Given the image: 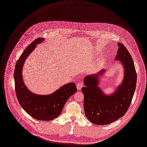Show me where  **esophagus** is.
Instances as JSON below:
<instances>
[{"instance_id": "34e87169", "label": "esophagus", "mask_w": 147, "mask_h": 147, "mask_svg": "<svg viewBox=\"0 0 147 147\" xmlns=\"http://www.w3.org/2000/svg\"><path fill=\"white\" fill-rule=\"evenodd\" d=\"M83 87V84L82 83H78L77 85H76V87H77L78 90H80Z\"/></svg>"}]
</instances>
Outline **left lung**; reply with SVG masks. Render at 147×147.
Segmentation results:
<instances>
[{
	"instance_id": "8db88e82",
	"label": "left lung",
	"mask_w": 147,
	"mask_h": 147,
	"mask_svg": "<svg viewBox=\"0 0 147 147\" xmlns=\"http://www.w3.org/2000/svg\"><path fill=\"white\" fill-rule=\"evenodd\" d=\"M117 45L119 49L115 60H120L122 64L124 78L115 91L107 95L98 86L99 78L106 69H102L84 79L85 86L82 91L84 95L85 115L96 125L108 124L123 117L131 105L136 89L137 74L132 58L123 44L118 43Z\"/></svg>"
}]
</instances>
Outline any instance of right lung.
I'll return each instance as SVG.
<instances>
[{"mask_svg": "<svg viewBox=\"0 0 147 147\" xmlns=\"http://www.w3.org/2000/svg\"><path fill=\"white\" fill-rule=\"evenodd\" d=\"M44 40L41 38L36 39L24 51L16 64L14 80L16 96L23 109L35 119L49 121L60 115L66 101L76 92L77 88L75 83H69L51 94L41 95L31 92L26 87L22 76L23 65L36 45Z\"/></svg>", "mask_w": 147, "mask_h": 147, "instance_id": "1", "label": "right lung"}]
</instances>
